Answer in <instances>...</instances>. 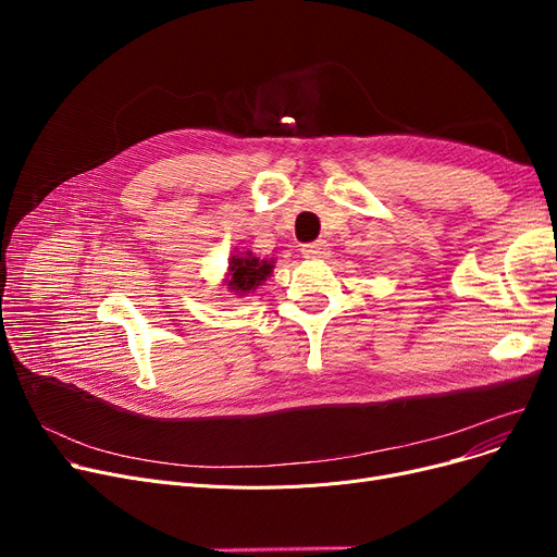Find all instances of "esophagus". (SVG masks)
Here are the masks:
<instances>
[{
	"mask_svg": "<svg viewBox=\"0 0 557 557\" xmlns=\"http://www.w3.org/2000/svg\"><path fill=\"white\" fill-rule=\"evenodd\" d=\"M327 242H323V239H318V242H311V244H305L302 248H300V252L307 257V259H315V257H325L327 255Z\"/></svg>",
	"mask_w": 557,
	"mask_h": 557,
	"instance_id": "esophagus-1",
	"label": "esophagus"
}]
</instances>
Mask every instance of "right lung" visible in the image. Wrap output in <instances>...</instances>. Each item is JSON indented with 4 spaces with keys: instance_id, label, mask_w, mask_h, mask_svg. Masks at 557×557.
Listing matches in <instances>:
<instances>
[{
    "instance_id": "1",
    "label": "right lung",
    "mask_w": 557,
    "mask_h": 557,
    "mask_svg": "<svg viewBox=\"0 0 557 557\" xmlns=\"http://www.w3.org/2000/svg\"><path fill=\"white\" fill-rule=\"evenodd\" d=\"M275 269V259H259L250 250L239 252L234 248V255L227 261V273H225V286L234 296H248L259 284L267 282V277Z\"/></svg>"
}]
</instances>
